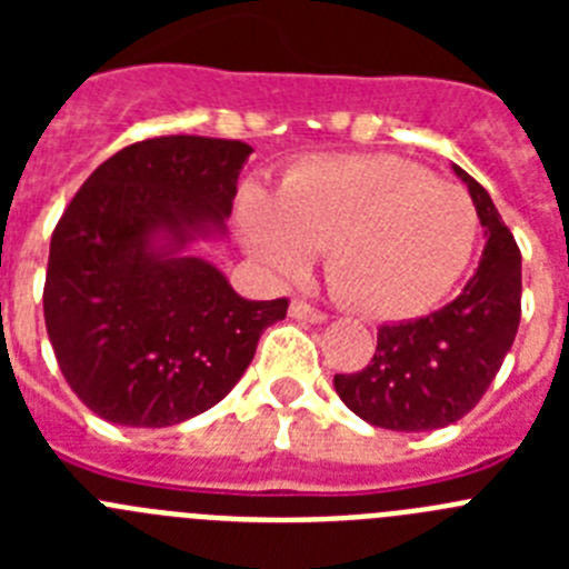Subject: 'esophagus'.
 I'll list each match as a JSON object with an SVG mask.
<instances>
[{
	"label": "esophagus",
	"mask_w": 569,
	"mask_h": 569,
	"mask_svg": "<svg viewBox=\"0 0 569 569\" xmlns=\"http://www.w3.org/2000/svg\"><path fill=\"white\" fill-rule=\"evenodd\" d=\"M290 316L299 321H310V325H321V321H328V316L321 313V310L310 308L308 301H293V305H290Z\"/></svg>",
	"instance_id": "esophagus-1"
}]
</instances>
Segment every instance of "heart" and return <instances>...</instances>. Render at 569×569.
<instances>
[{"mask_svg": "<svg viewBox=\"0 0 569 569\" xmlns=\"http://www.w3.org/2000/svg\"><path fill=\"white\" fill-rule=\"evenodd\" d=\"M244 248L276 276H301L325 250L341 305L373 319H410L439 305L470 261L479 213L459 184L387 153L321 156L276 193H244Z\"/></svg>", "mask_w": 569, "mask_h": 569, "instance_id": "b5f03b06", "label": "heart"}]
</instances>
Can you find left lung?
Here are the masks:
<instances>
[{
    "instance_id": "obj_1",
    "label": "left lung",
    "mask_w": 569,
    "mask_h": 569,
    "mask_svg": "<svg viewBox=\"0 0 569 569\" xmlns=\"http://www.w3.org/2000/svg\"><path fill=\"white\" fill-rule=\"evenodd\" d=\"M485 228L472 279L450 305L421 319L381 325L370 365L336 373L339 399L367 425L425 433L453 425L479 405L510 353L521 319V253L490 193L459 164Z\"/></svg>"
}]
</instances>
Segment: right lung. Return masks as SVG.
I'll return each instance as SVG.
<instances>
[{
	"instance_id": "add662e5",
	"label": "right lung",
	"mask_w": 569,
	"mask_h": 569,
	"mask_svg": "<svg viewBox=\"0 0 569 569\" xmlns=\"http://www.w3.org/2000/svg\"><path fill=\"white\" fill-rule=\"evenodd\" d=\"M253 148L162 136L88 176L50 239L44 328L70 390L122 427H170L224 399L288 299L230 288L196 241L228 236Z\"/></svg>"
}]
</instances>
